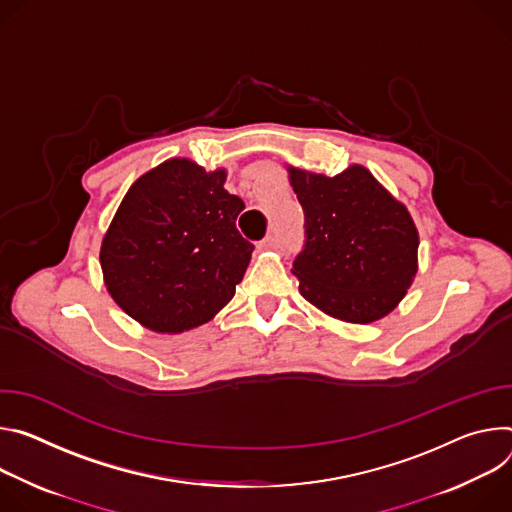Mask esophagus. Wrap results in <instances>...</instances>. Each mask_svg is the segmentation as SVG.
<instances>
[{"mask_svg": "<svg viewBox=\"0 0 512 512\" xmlns=\"http://www.w3.org/2000/svg\"><path fill=\"white\" fill-rule=\"evenodd\" d=\"M260 250H272V248H276V238L274 236H268V238H264L262 242H260V246H258Z\"/></svg>", "mask_w": 512, "mask_h": 512, "instance_id": "1", "label": "esophagus"}]
</instances>
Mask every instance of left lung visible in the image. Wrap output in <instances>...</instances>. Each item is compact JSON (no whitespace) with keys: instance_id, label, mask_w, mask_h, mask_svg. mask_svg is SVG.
I'll return each instance as SVG.
<instances>
[{"instance_id":"1","label":"left lung","mask_w":512,"mask_h":512,"mask_svg":"<svg viewBox=\"0 0 512 512\" xmlns=\"http://www.w3.org/2000/svg\"><path fill=\"white\" fill-rule=\"evenodd\" d=\"M305 211V250L293 264L301 295L346 323L386 317L411 289L419 232L407 209L362 164L335 177L287 166Z\"/></svg>"}]
</instances>
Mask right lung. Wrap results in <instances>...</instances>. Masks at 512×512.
<instances>
[{
    "instance_id": "obj_1",
    "label": "right lung",
    "mask_w": 512,
    "mask_h": 512,
    "mask_svg": "<svg viewBox=\"0 0 512 512\" xmlns=\"http://www.w3.org/2000/svg\"><path fill=\"white\" fill-rule=\"evenodd\" d=\"M225 168L168 158L124 195L101 240L109 297L142 327L183 333L211 321L236 295L254 246L236 219L244 201Z\"/></svg>"
}]
</instances>
